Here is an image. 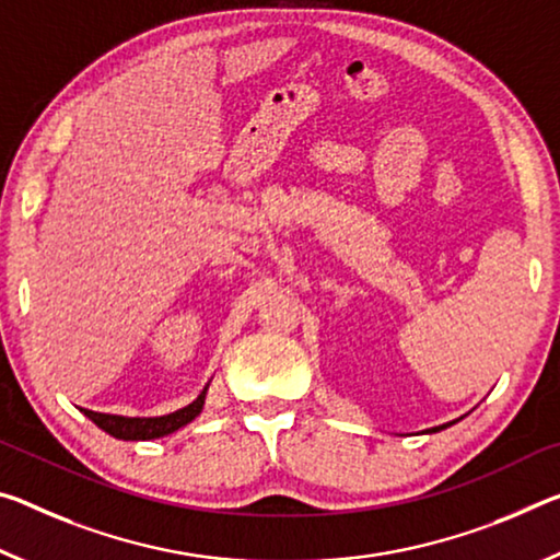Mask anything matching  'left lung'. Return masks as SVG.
Returning a JSON list of instances; mask_svg holds the SVG:
<instances>
[{
	"instance_id": "1",
	"label": "left lung",
	"mask_w": 560,
	"mask_h": 560,
	"mask_svg": "<svg viewBox=\"0 0 560 560\" xmlns=\"http://www.w3.org/2000/svg\"><path fill=\"white\" fill-rule=\"evenodd\" d=\"M456 421H448V423H443V425H433V429H429V433H436V431H443V429H448V425H454Z\"/></svg>"
}]
</instances>
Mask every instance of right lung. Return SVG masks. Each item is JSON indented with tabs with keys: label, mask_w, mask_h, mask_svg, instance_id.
Returning <instances> with one entry per match:
<instances>
[{
	"label": "right lung",
	"mask_w": 560,
	"mask_h": 560,
	"mask_svg": "<svg viewBox=\"0 0 560 560\" xmlns=\"http://www.w3.org/2000/svg\"><path fill=\"white\" fill-rule=\"evenodd\" d=\"M207 388L194 398L189 406L179 408V411L166 413V416H149V419H139V416H114V413H100V411H89V408H82L86 419H92L102 431L109 433L114 439L121 441H152V439H162L168 436V433L179 431L182 425L191 423L197 416L201 413L203 401H207Z\"/></svg>",
	"instance_id": "add662e5"
}]
</instances>
